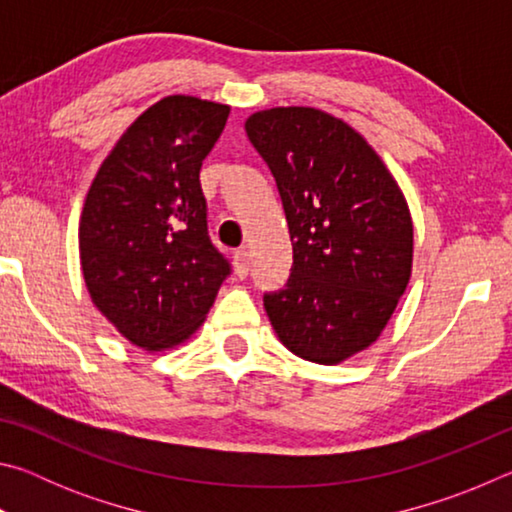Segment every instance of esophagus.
<instances>
[{
  "mask_svg": "<svg viewBox=\"0 0 512 512\" xmlns=\"http://www.w3.org/2000/svg\"><path fill=\"white\" fill-rule=\"evenodd\" d=\"M232 264H235V273L237 277H244L248 275V253L246 250H235V255H232Z\"/></svg>",
  "mask_w": 512,
  "mask_h": 512,
  "instance_id": "obj_1",
  "label": "esophagus"
}]
</instances>
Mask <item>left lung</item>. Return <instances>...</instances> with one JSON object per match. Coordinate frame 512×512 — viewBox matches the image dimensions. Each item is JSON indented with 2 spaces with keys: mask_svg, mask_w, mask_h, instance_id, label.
Wrapping results in <instances>:
<instances>
[{
  "mask_svg": "<svg viewBox=\"0 0 512 512\" xmlns=\"http://www.w3.org/2000/svg\"><path fill=\"white\" fill-rule=\"evenodd\" d=\"M246 135L280 189L293 244L287 289L264 298L268 320L296 357L336 366L379 339L409 287V203L366 137L325 110H257Z\"/></svg>",
  "mask_w": 512,
  "mask_h": 512,
  "instance_id": "1",
  "label": "left lung"
}]
</instances>
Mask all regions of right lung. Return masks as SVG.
<instances>
[{"label":"right lung","instance_id":"1","mask_svg":"<svg viewBox=\"0 0 512 512\" xmlns=\"http://www.w3.org/2000/svg\"><path fill=\"white\" fill-rule=\"evenodd\" d=\"M230 106L171 94L146 108L94 176L79 221L85 287L108 323L146 352L192 339L228 264L207 237L201 164Z\"/></svg>","mask_w":512,"mask_h":512}]
</instances>
